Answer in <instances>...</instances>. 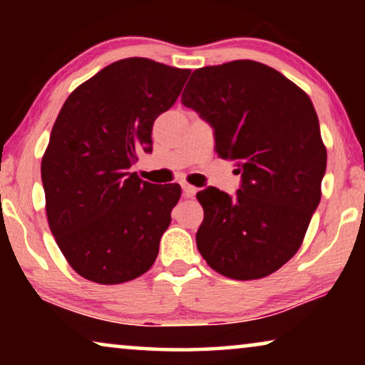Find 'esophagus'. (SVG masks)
<instances>
[{
  "mask_svg": "<svg viewBox=\"0 0 365 365\" xmlns=\"http://www.w3.org/2000/svg\"><path fill=\"white\" fill-rule=\"evenodd\" d=\"M196 192H197V187H194V186H191V184H187V182L182 184V196L184 197H192Z\"/></svg>",
  "mask_w": 365,
  "mask_h": 365,
  "instance_id": "34e87169",
  "label": "esophagus"
}]
</instances>
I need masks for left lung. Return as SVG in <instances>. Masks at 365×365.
<instances>
[{"instance_id":"obj_1","label":"left lung","mask_w":365,"mask_h":365,"mask_svg":"<svg viewBox=\"0 0 365 365\" xmlns=\"http://www.w3.org/2000/svg\"><path fill=\"white\" fill-rule=\"evenodd\" d=\"M181 101L214 128L217 156L236 163V197L196 194V244L209 267L236 281L271 276L299 251L321 201L327 151L311 98L266 64L199 68Z\"/></svg>"}]
</instances>
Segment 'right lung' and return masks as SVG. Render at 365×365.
<instances>
[{
    "label": "right lung",
    "instance_id": "1",
    "mask_svg": "<svg viewBox=\"0 0 365 365\" xmlns=\"http://www.w3.org/2000/svg\"><path fill=\"white\" fill-rule=\"evenodd\" d=\"M189 74L148 58L119 59L79 84L54 121L41 159L48 224L88 281H133L156 261L181 186H156L129 168L151 151L153 124Z\"/></svg>",
    "mask_w": 365,
    "mask_h": 365
}]
</instances>
